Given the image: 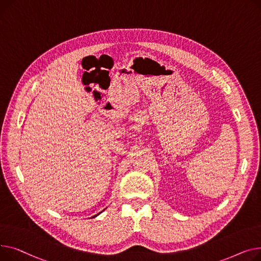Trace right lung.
<instances>
[{"label":"right lung","mask_w":261,"mask_h":261,"mask_svg":"<svg viewBox=\"0 0 261 261\" xmlns=\"http://www.w3.org/2000/svg\"><path fill=\"white\" fill-rule=\"evenodd\" d=\"M103 211H104V210H103ZM100 213H101V212H100ZM100 213H99V214H100ZM99 214H97V215H96V216H94V217H97V216L99 215Z\"/></svg>","instance_id":"right-lung-1"}]
</instances>
